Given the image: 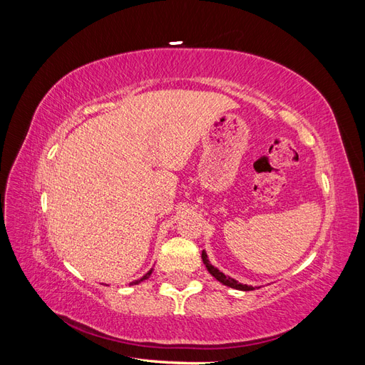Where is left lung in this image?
<instances>
[{"mask_svg":"<svg viewBox=\"0 0 365 365\" xmlns=\"http://www.w3.org/2000/svg\"><path fill=\"white\" fill-rule=\"evenodd\" d=\"M202 262H204V264H205V268L208 269V272L212 274L213 277H215L217 282L222 283V284L230 286V288H233V289H239V291H252V289H254L252 286L242 284V283H239V282H237V280H235V279L227 277V275H225L224 272H220L217 268H215L213 264L210 263V260H208V257H207V252H205V251H202Z\"/></svg>","mask_w":365,"mask_h":365,"instance_id":"8db88e82","label":"left lung"}]
</instances>
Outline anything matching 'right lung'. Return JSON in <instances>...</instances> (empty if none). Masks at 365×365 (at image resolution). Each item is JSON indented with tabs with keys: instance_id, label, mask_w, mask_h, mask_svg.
Here are the masks:
<instances>
[{
	"instance_id": "add662e5",
	"label": "right lung",
	"mask_w": 365,
	"mask_h": 365,
	"mask_svg": "<svg viewBox=\"0 0 365 365\" xmlns=\"http://www.w3.org/2000/svg\"><path fill=\"white\" fill-rule=\"evenodd\" d=\"M152 271H153V269H149V271H148V272H146V274H145V275H143V277H141V279H140V280H135V282H132V283H130V284H138V283H140V282H143V280H146V279H149V275H150V274H152Z\"/></svg>"
}]
</instances>
